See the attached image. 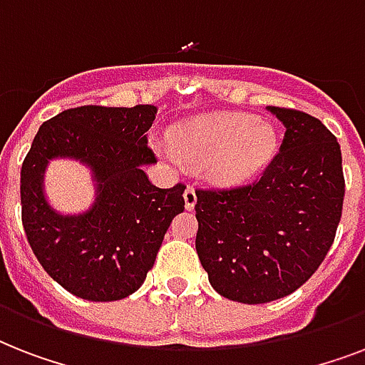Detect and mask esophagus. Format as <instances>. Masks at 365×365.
Segmentation results:
<instances>
[{
	"label": "esophagus",
	"instance_id": "obj_1",
	"mask_svg": "<svg viewBox=\"0 0 365 365\" xmlns=\"http://www.w3.org/2000/svg\"><path fill=\"white\" fill-rule=\"evenodd\" d=\"M183 199H185V208H187V210H193L195 202H197V193H195L193 185H187V187H185Z\"/></svg>",
	"mask_w": 365,
	"mask_h": 365
}]
</instances>
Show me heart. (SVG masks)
Masks as SVG:
<instances>
[{"instance_id":"heart-1","label":"heart","mask_w":365,"mask_h":365,"mask_svg":"<svg viewBox=\"0 0 365 365\" xmlns=\"http://www.w3.org/2000/svg\"><path fill=\"white\" fill-rule=\"evenodd\" d=\"M277 151L271 125L244 113H217L195 119L174 132V149L165 151L172 163H212L214 174L229 183L250 180Z\"/></svg>"}]
</instances>
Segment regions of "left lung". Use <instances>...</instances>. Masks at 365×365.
<instances>
[{
	"mask_svg": "<svg viewBox=\"0 0 365 365\" xmlns=\"http://www.w3.org/2000/svg\"><path fill=\"white\" fill-rule=\"evenodd\" d=\"M269 110L286 134L261 176L195 189V248L212 288L248 305L286 297L314 274L334 244L345 197L334 134L305 111Z\"/></svg>",
	"mask_w": 365,
	"mask_h": 365,
	"instance_id": "8db88e82",
	"label": "left lung"
}]
</instances>
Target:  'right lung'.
Masks as SVG:
<instances>
[{"label": "right lung", "mask_w": 365, "mask_h": 365, "mask_svg": "<svg viewBox=\"0 0 365 365\" xmlns=\"http://www.w3.org/2000/svg\"><path fill=\"white\" fill-rule=\"evenodd\" d=\"M155 106H81L43 123L20 170L26 239L48 277L88 301L134 294L153 267L172 217L183 212L182 182L160 189L142 165L155 163L148 130ZM76 156L95 168L101 199L85 217L64 218L48 208L41 191L44 163Z\"/></svg>", "instance_id": "right-lung-1"}]
</instances>
